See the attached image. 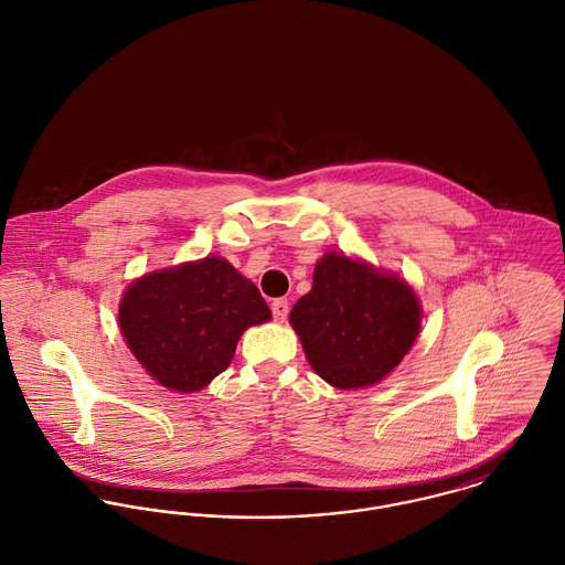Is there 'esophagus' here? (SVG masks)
<instances>
[{"label": "esophagus", "instance_id": "esophagus-1", "mask_svg": "<svg viewBox=\"0 0 565 565\" xmlns=\"http://www.w3.org/2000/svg\"><path fill=\"white\" fill-rule=\"evenodd\" d=\"M271 313H274V318H276L278 322H285L287 316H289V300H287V298H276V300L271 302Z\"/></svg>", "mask_w": 565, "mask_h": 565}]
</instances>
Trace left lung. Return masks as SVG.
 Returning a JSON list of instances; mask_svg holds the SVG:
<instances>
[{"instance_id": "1", "label": "left lung", "mask_w": 565, "mask_h": 565, "mask_svg": "<svg viewBox=\"0 0 565 565\" xmlns=\"http://www.w3.org/2000/svg\"><path fill=\"white\" fill-rule=\"evenodd\" d=\"M289 320L313 371L340 390H358L401 364L418 335L420 307L396 276L331 252Z\"/></svg>"}]
</instances>
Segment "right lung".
Returning <instances> with one entry per match:
<instances>
[{"label":"right lung","mask_w":565,"mask_h":565,"mask_svg":"<svg viewBox=\"0 0 565 565\" xmlns=\"http://www.w3.org/2000/svg\"><path fill=\"white\" fill-rule=\"evenodd\" d=\"M269 318L256 285L216 256L142 276L118 313L136 360L175 392H196L221 375L243 331Z\"/></svg>","instance_id":"1"}]
</instances>
